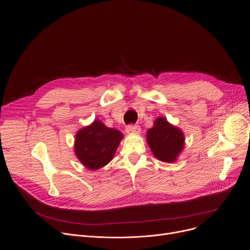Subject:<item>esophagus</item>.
I'll list each match as a JSON object with an SVG mask.
<instances>
[{
  "mask_svg": "<svg viewBox=\"0 0 250 250\" xmlns=\"http://www.w3.org/2000/svg\"><path fill=\"white\" fill-rule=\"evenodd\" d=\"M125 131L127 133H139L141 131V127L139 125H129L126 126Z\"/></svg>",
  "mask_w": 250,
  "mask_h": 250,
  "instance_id": "obj_1",
  "label": "esophagus"
}]
</instances>
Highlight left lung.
I'll return each mask as SVG.
<instances>
[{
  "mask_svg": "<svg viewBox=\"0 0 250 250\" xmlns=\"http://www.w3.org/2000/svg\"><path fill=\"white\" fill-rule=\"evenodd\" d=\"M146 142L153 155L164 163H173L185 146V135L165 118L158 117L146 132Z\"/></svg>",
  "mask_w": 250,
  "mask_h": 250,
  "instance_id": "1",
  "label": "left lung"
}]
</instances>
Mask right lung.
<instances>
[{"instance_id":"obj_1","label":"right lung","mask_w":250,"mask_h":250,"mask_svg":"<svg viewBox=\"0 0 250 250\" xmlns=\"http://www.w3.org/2000/svg\"><path fill=\"white\" fill-rule=\"evenodd\" d=\"M123 133L109 128L96 120L76 134L75 152L79 161L88 169L96 170L106 166L115 155Z\"/></svg>"}]
</instances>
